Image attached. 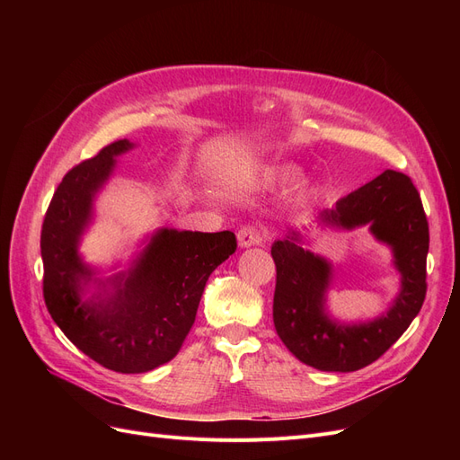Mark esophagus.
I'll return each instance as SVG.
<instances>
[{"label": "esophagus", "mask_w": 460, "mask_h": 460, "mask_svg": "<svg viewBox=\"0 0 460 460\" xmlns=\"http://www.w3.org/2000/svg\"><path fill=\"white\" fill-rule=\"evenodd\" d=\"M264 240V234L261 226L257 225H245L238 230V243L240 247H252V245H261Z\"/></svg>", "instance_id": "esophagus-1"}]
</instances>
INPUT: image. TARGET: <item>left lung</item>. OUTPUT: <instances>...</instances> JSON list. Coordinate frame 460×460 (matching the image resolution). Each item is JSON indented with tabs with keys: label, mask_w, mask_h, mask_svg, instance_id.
I'll use <instances>...</instances> for the list:
<instances>
[{
	"label": "left lung",
	"mask_w": 460,
	"mask_h": 460,
	"mask_svg": "<svg viewBox=\"0 0 460 460\" xmlns=\"http://www.w3.org/2000/svg\"><path fill=\"white\" fill-rule=\"evenodd\" d=\"M323 226L353 230L370 226L394 252L401 291L382 316L363 324H340L324 311L332 264L303 249L297 232L274 242L276 289L272 318L276 333L301 363L326 372H353L380 358L422 309L429 232L420 193L412 180L384 171L368 184L320 211Z\"/></svg>",
	"instance_id": "obj_1"
}]
</instances>
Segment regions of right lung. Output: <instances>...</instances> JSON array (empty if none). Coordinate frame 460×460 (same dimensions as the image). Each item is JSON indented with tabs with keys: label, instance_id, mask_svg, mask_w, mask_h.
I'll use <instances>...</instances> for the list:
<instances>
[{
	"label": "right lung",
	"instance_id": "add662e5",
	"mask_svg": "<svg viewBox=\"0 0 460 460\" xmlns=\"http://www.w3.org/2000/svg\"><path fill=\"white\" fill-rule=\"evenodd\" d=\"M134 144L119 140L68 171L41 225L46 307L65 336L102 367L140 374L157 368L182 347L208 276L238 247L234 232L161 228L128 272L107 278L113 294L82 301L92 269L78 255L92 201ZM105 288V284H103Z\"/></svg>",
	"mask_w": 460,
	"mask_h": 460
}]
</instances>
